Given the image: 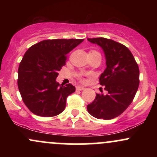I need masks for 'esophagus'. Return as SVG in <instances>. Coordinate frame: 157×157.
Segmentation results:
<instances>
[{"instance_id":"1","label":"esophagus","mask_w":157,"mask_h":157,"mask_svg":"<svg viewBox=\"0 0 157 157\" xmlns=\"http://www.w3.org/2000/svg\"><path fill=\"white\" fill-rule=\"evenodd\" d=\"M83 89H85V87H83V86H76V90H77V91H82V90Z\"/></svg>"}]
</instances>
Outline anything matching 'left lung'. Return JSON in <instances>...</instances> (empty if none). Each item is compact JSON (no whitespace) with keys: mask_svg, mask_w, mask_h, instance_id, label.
<instances>
[{"mask_svg":"<svg viewBox=\"0 0 157 157\" xmlns=\"http://www.w3.org/2000/svg\"><path fill=\"white\" fill-rule=\"evenodd\" d=\"M97 44L105 54L106 68L100 77L107 94H97L87 105L94 117L111 120L120 116L130 105L140 84V70L132 53L120 43L104 37L88 38Z\"/></svg>","mask_w":157,"mask_h":157,"instance_id":"8db88e82","label":"left lung"}]
</instances>
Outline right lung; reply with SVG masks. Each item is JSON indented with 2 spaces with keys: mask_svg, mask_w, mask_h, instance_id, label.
I'll list each match as a JSON object with an SVG mask.
<instances>
[{
  "mask_svg": "<svg viewBox=\"0 0 157 157\" xmlns=\"http://www.w3.org/2000/svg\"><path fill=\"white\" fill-rule=\"evenodd\" d=\"M84 39H55L40 41L27 50L18 68L17 86L23 101L32 113L50 117L63 111L66 98L75 91L71 83L56 81L66 55Z\"/></svg>",
  "mask_w": 157,
  "mask_h": 157,
  "instance_id": "1",
  "label": "right lung"
}]
</instances>
